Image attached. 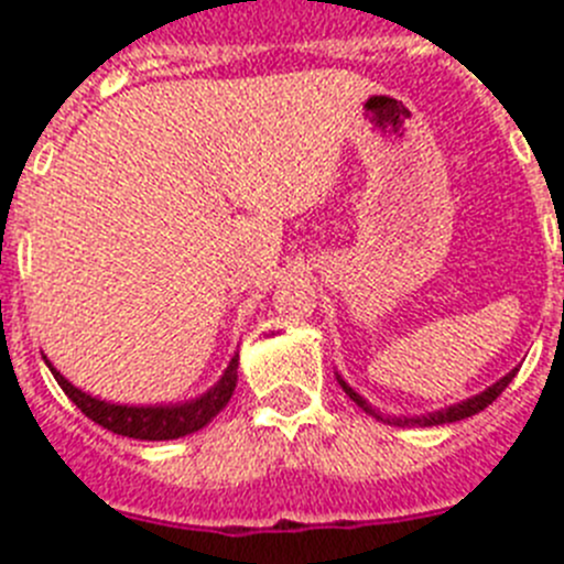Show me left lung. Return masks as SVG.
I'll return each mask as SVG.
<instances>
[{
  "label": "left lung",
  "instance_id": "left-lung-1",
  "mask_svg": "<svg viewBox=\"0 0 564 564\" xmlns=\"http://www.w3.org/2000/svg\"><path fill=\"white\" fill-rule=\"evenodd\" d=\"M514 376H517V370L506 372V376H502L500 381H495V383H491V387H486V390H482V392H477V395L466 398V401L452 403V406H446V410H435V412H426V415H410V417H406V415H381V412H378L376 406H372V403L367 401V398L358 395V392L352 390L350 383L344 381V378L336 372L338 383H341V390L347 392V395H350V401H356L358 406H361V410L367 412V415H372V417H376V421L390 423V426H441V423H455V421H463V417L477 415V412L486 410L488 403L495 401V398L500 395L502 390H506V387H508V383H511V378H514Z\"/></svg>",
  "mask_w": 564,
  "mask_h": 564
}]
</instances>
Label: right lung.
Masks as SVG:
<instances>
[{"label": "right lung", "instance_id": "obj_1", "mask_svg": "<svg viewBox=\"0 0 564 564\" xmlns=\"http://www.w3.org/2000/svg\"><path fill=\"white\" fill-rule=\"evenodd\" d=\"M44 364L50 367L53 378L64 390V395L76 403L78 410L96 421L104 430L115 432V435L134 437V441H174V437H186L192 432L203 430L206 423L226 410V403L231 401L234 390H237V367H239V352H234L228 367L223 370L220 381L214 383L212 390L203 395L192 398V401H177V403H112L104 398L89 395V392L78 390L76 383H69L62 372L50 364L44 356Z\"/></svg>", "mask_w": 564, "mask_h": 564}]
</instances>
